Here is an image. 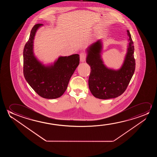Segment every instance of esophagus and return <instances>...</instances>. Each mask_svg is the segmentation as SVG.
I'll list each match as a JSON object with an SVG mask.
<instances>
[{"instance_id":"esophagus-1","label":"esophagus","mask_w":157,"mask_h":157,"mask_svg":"<svg viewBox=\"0 0 157 157\" xmlns=\"http://www.w3.org/2000/svg\"><path fill=\"white\" fill-rule=\"evenodd\" d=\"M86 60V55L82 52L80 54V60L81 62H84Z\"/></svg>"}]
</instances>
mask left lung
I'll list each match as a JSON object with an SVG mask.
<instances>
[{
  "mask_svg": "<svg viewBox=\"0 0 157 157\" xmlns=\"http://www.w3.org/2000/svg\"><path fill=\"white\" fill-rule=\"evenodd\" d=\"M128 48L124 62L118 70L107 67L101 54L102 40L90 44L86 50V63L90 67L88 86L94 97L100 99L115 98L124 93L135 70L134 46L131 34L127 30Z\"/></svg>",
  "mask_w": 157,
  "mask_h": 157,
  "instance_id": "1",
  "label": "left lung"
}]
</instances>
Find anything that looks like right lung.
Masks as SVG:
<instances>
[{
  "mask_svg": "<svg viewBox=\"0 0 157 157\" xmlns=\"http://www.w3.org/2000/svg\"><path fill=\"white\" fill-rule=\"evenodd\" d=\"M43 24L33 27L24 47V75L28 84L43 98L57 99L67 90L69 80L79 64V55L59 56L54 63L43 64L34 52V40L37 30Z\"/></svg>",
  "mask_w": 157,
  "mask_h": 157,
  "instance_id": "1",
  "label": "right lung"
}]
</instances>
